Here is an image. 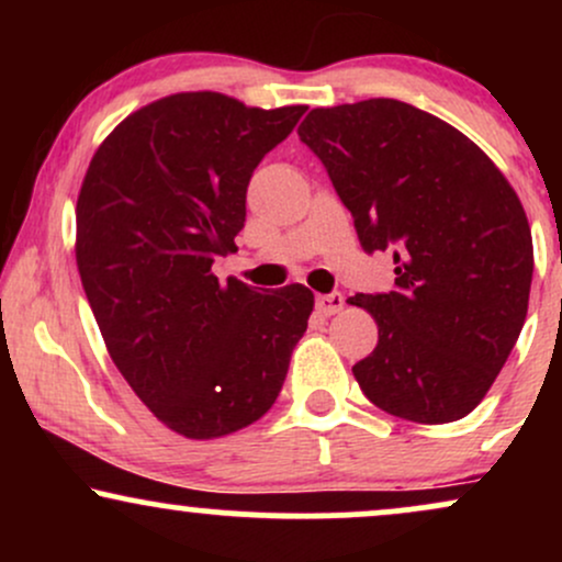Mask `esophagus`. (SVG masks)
<instances>
[{
	"label": "esophagus",
	"mask_w": 562,
	"mask_h": 562,
	"mask_svg": "<svg viewBox=\"0 0 562 562\" xmlns=\"http://www.w3.org/2000/svg\"><path fill=\"white\" fill-rule=\"evenodd\" d=\"M344 308V293H327V295H317V312L322 317H333Z\"/></svg>",
	"instance_id": "1"
}]
</instances>
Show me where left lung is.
I'll return each instance as SVG.
<instances>
[{"mask_svg": "<svg viewBox=\"0 0 562 562\" xmlns=\"http://www.w3.org/2000/svg\"><path fill=\"white\" fill-rule=\"evenodd\" d=\"M299 137L351 211L367 254L389 250L396 282L359 293L378 346L353 364L372 404L438 425L470 415L524 330L531 227L486 153L447 121L398 100L317 108Z\"/></svg>", "mask_w": 562, "mask_h": 562, "instance_id": "8db88e82", "label": "left lung"}]
</instances>
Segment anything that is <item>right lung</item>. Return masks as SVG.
Returning a JSON list of instances; mask_svg holds the SVG:
<instances>
[{"label": "right lung", "instance_id": "1", "mask_svg": "<svg viewBox=\"0 0 562 562\" xmlns=\"http://www.w3.org/2000/svg\"><path fill=\"white\" fill-rule=\"evenodd\" d=\"M303 105L245 108L218 92L150 102L113 128L76 203V263L111 359L142 404L187 438L267 415L314 293L211 272L235 254L256 166Z\"/></svg>", "mask_w": 562, "mask_h": 562}]
</instances>
